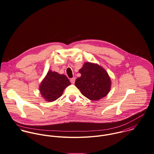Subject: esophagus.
Wrapping results in <instances>:
<instances>
[{"label": "esophagus", "mask_w": 154, "mask_h": 154, "mask_svg": "<svg viewBox=\"0 0 154 154\" xmlns=\"http://www.w3.org/2000/svg\"><path fill=\"white\" fill-rule=\"evenodd\" d=\"M75 78H72V79H71L70 80V82L72 84H74L75 83Z\"/></svg>", "instance_id": "obj_1"}]
</instances>
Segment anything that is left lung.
Wrapping results in <instances>:
<instances>
[{"mask_svg":"<svg viewBox=\"0 0 154 154\" xmlns=\"http://www.w3.org/2000/svg\"><path fill=\"white\" fill-rule=\"evenodd\" d=\"M75 85L87 99L96 101L107 96L111 87L110 78L104 69L97 64L85 63L79 70Z\"/></svg>","mask_w":154,"mask_h":154,"instance_id":"1","label":"left lung"}]
</instances>
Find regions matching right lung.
<instances>
[{"mask_svg": "<svg viewBox=\"0 0 154 154\" xmlns=\"http://www.w3.org/2000/svg\"><path fill=\"white\" fill-rule=\"evenodd\" d=\"M70 85L65 75L50 70L40 85L39 91L42 97L51 102L61 97L64 89Z\"/></svg>", "mask_w": 154, "mask_h": 154, "instance_id": "obj_1", "label": "right lung"}]
</instances>
